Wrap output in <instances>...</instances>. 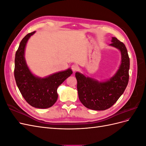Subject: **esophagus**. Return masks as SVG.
I'll use <instances>...</instances> for the list:
<instances>
[{"label": "esophagus", "instance_id": "34e87169", "mask_svg": "<svg viewBox=\"0 0 146 146\" xmlns=\"http://www.w3.org/2000/svg\"><path fill=\"white\" fill-rule=\"evenodd\" d=\"M71 68H72V70L73 72H76V70H77V69H78V66L76 64H73L71 66Z\"/></svg>", "mask_w": 146, "mask_h": 146}]
</instances>
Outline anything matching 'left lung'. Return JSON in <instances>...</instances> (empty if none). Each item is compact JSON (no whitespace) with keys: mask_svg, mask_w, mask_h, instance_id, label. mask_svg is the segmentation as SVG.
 Instances as JSON below:
<instances>
[{"mask_svg":"<svg viewBox=\"0 0 146 146\" xmlns=\"http://www.w3.org/2000/svg\"><path fill=\"white\" fill-rule=\"evenodd\" d=\"M109 46L117 48L121 55V64L111 78L99 81L80 72H76L79 99L89 109L100 111L111 107L123 93L129 82L130 58L125 44L112 37Z\"/></svg>","mask_w":146,"mask_h":146,"instance_id":"left-lung-1","label":"left lung"}]
</instances>
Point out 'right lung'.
<instances>
[{"label": "right lung", "instance_id": "add662e5", "mask_svg": "<svg viewBox=\"0 0 146 146\" xmlns=\"http://www.w3.org/2000/svg\"><path fill=\"white\" fill-rule=\"evenodd\" d=\"M27 34L22 39L15 60V78L22 96L27 102L36 108H47L54 105L58 99L57 88L70 76V68L49 76L41 77L31 71L26 62L25 50L29 39L35 33Z\"/></svg>", "mask_w": 146, "mask_h": 146}]
</instances>
